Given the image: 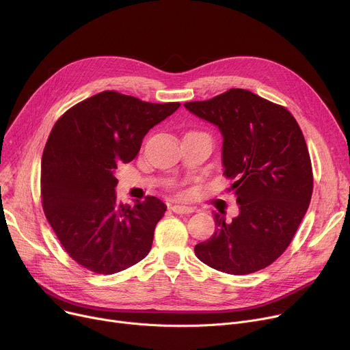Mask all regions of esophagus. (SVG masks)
Returning a JSON list of instances; mask_svg holds the SVG:
<instances>
[{
  "label": "esophagus",
  "mask_w": 350,
  "mask_h": 350,
  "mask_svg": "<svg viewBox=\"0 0 350 350\" xmlns=\"http://www.w3.org/2000/svg\"><path fill=\"white\" fill-rule=\"evenodd\" d=\"M170 209H172V212H174L177 215H189L193 212V208L185 206V205H173V206H170Z\"/></svg>",
  "instance_id": "1"
}]
</instances>
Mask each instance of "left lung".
<instances>
[{
  "instance_id": "1",
  "label": "left lung",
  "mask_w": 350,
  "mask_h": 350,
  "mask_svg": "<svg viewBox=\"0 0 350 350\" xmlns=\"http://www.w3.org/2000/svg\"><path fill=\"white\" fill-rule=\"evenodd\" d=\"M184 107L221 131L223 174L239 205L231 221L213 212L215 234L195 245V255L227 274L259 271L284 254L310 204L304 133L286 108L242 88Z\"/></svg>"
}]
</instances>
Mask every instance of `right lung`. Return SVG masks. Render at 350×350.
<instances>
[{
  "label": "right lung",
  "instance_id": "1",
  "mask_svg": "<svg viewBox=\"0 0 350 350\" xmlns=\"http://www.w3.org/2000/svg\"><path fill=\"white\" fill-rule=\"evenodd\" d=\"M178 107L103 91L54 124L41 159V204L66 254L81 267L115 274L151 251L166 205L151 195L134 206L119 204L115 172L137 157L145 134Z\"/></svg>",
  "mask_w": 350,
  "mask_h": 350
}]
</instances>
